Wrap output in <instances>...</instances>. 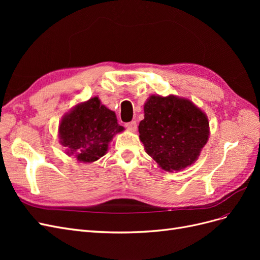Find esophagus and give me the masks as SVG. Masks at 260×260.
<instances>
[{
    "label": "esophagus",
    "instance_id": "esophagus-1",
    "mask_svg": "<svg viewBox=\"0 0 260 260\" xmlns=\"http://www.w3.org/2000/svg\"><path fill=\"white\" fill-rule=\"evenodd\" d=\"M125 127H127V129L128 130H130V131H137V129H138V125H137V122L136 121H130V122H128L127 124H125Z\"/></svg>",
    "mask_w": 260,
    "mask_h": 260
}]
</instances>
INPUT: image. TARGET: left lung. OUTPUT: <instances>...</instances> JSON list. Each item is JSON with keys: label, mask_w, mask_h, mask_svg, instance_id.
I'll return each mask as SVG.
<instances>
[{"label": "left lung", "mask_w": 260, "mask_h": 260, "mask_svg": "<svg viewBox=\"0 0 260 260\" xmlns=\"http://www.w3.org/2000/svg\"><path fill=\"white\" fill-rule=\"evenodd\" d=\"M139 133L145 152L162 170L174 172L198 160L209 138V122L188 99L151 95Z\"/></svg>", "instance_id": "left-lung-1"}]
</instances>
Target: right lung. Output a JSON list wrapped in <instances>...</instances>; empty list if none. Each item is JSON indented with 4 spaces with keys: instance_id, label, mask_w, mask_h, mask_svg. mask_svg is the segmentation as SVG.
Returning <instances> with one entry per match:
<instances>
[{
    "instance_id": "add662e5",
    "label": "right lung",
    "mask_w": 260,
    "mask_h": 260,
    "mask_svg": "<svg viewBox=\"0 0 260 260\" xmlns=\"http://www.w3.org/2000/svg\"><path fill=\"white\" fill-rule=\"evenodd\" d=\"M123 130L115 112L94 96L75 105L64 115L58 125V138L68 156L90 164L104 156L115 135Z\"/></svg>"
}]
</instances>
